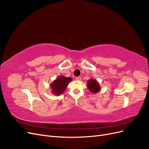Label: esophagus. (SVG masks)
<instances>
[{"instance_id":"1","label":"esophagus","mask_w":149,"mask_h":149,"mask_svg":"<svg viewBox=\"0 0 149 149\" xmlns=\"http://www.w3.org/2000/svg\"><path fill=\"white\" fill-rule=\"evenodd\" d=\"M76 79L77 81H81V77H76Z\"/></svg>"}]
</instances>
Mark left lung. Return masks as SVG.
I'll return each instance as SVG.
<instances>
[{
	"mask_svg": "<svg viewBox=\"0 0 149 149\" xmlns=\"http://www.w3.org/2000/svg\"><path fill=\"white\" fill-rule=\"evenodd\" d=\"M87 82V87L90 92L93 94H96L101 91V86L97 80L91 78L88 80Z\"/></svg>",
	"mask_w": 149,
	"mask_h": 149,
	"instance_id": "obj_1",
	"label": "left lung"
}]
</instances>
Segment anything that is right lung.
Wrapping results in <instances>:
<instances>
[{
    "instance_id": "right-lung-1",
    "label": "right lung",
    "mask_w": 149,
    "mask_h": 149,
    "mask_svg": "<svg viewBox=\"0 0 149 149\" xmlns=\"http://www.w3.org/2000/svg\"><path fill=\"white\" fill-rule=\"evenodd\" d=\"M72 81L71 77H65V76H61L56 78L50 84L49 86L52 89V93L56 96H60L66 90L68 85Z\"/></svg>"
}]
</instances>
